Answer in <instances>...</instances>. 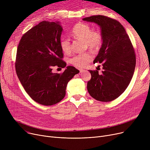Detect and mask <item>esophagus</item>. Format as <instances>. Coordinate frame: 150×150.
Masks as SVG:
<instances>
[{"mask_svg":"<svg viewBox=\"0 0 150 150\" xmlns=\"http://www.w3.org/2000/svg\"><path fill=\"white\" fill-rule=\"evenodd\" d=\"M80 70V72L81 73V72H84L85 71V70H84V69H79Z\"/></svg>","mask_w":150,"mask_h":150,"instance_id":"34e87169","label":"esophagus"}]
</instances>
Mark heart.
Returning <instances> with one entry per match:
<instances>
[{"mask_svg":"<svg viewBox=\"0 0 150 150\" xmlns=\"http://www.w3.org/2000/svg\"><path fill=\"white\" fill-rule=\"evenodd\" d=\"M72 36L77 39L84 41V45L92 50H98L102 45L103 37L99 31H92L91 27L86 23H78L72 30ZM61 48L65 53L71 52V44L69 39L62 38L60 42ZM91 52H86L74 55L70 59V62L76 67H84L92 59Z\"/></svg>","mask_w":150,"mask_h":150,"instance_id":"b5f03b06","label":"heart"}]
</instances>
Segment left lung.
<instances>
[{
    "label": "left lung",
    "mask_w": 150,
    "mask_h": 150,
    "mask_svg": "<svg viewBox=\"0 0 150 150\" xmlns=\"http://www.w3.org/2000/svg\"><path fill=\"white\" fill-rule=\"evenodd\" d=\"M83 21L100 26L103 42L93 63H102L101 74L89 70L91 79L87 89L90 96L108 102L119 97L128 86L136 67V55L128 34L121 23L105 16L85 18Z\"/></svg>",
    "instance_id": "1"
}]
</instances>
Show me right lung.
<instances>
[{"mask_svg":"<svg viewBox=\"0 0 150 150\" xmlns=\"http://www.w3.org/2000/svg\"><path fill=\"white\" fill-rule=\"evenodd\" d=\"M61 22L42 21L23 35L19 44L16 71L28 96L37 103L52 106L66 96L68 82L80 71L67 66L61 74L53 73L54 66L64 68L62 61Z\"/></svg>","mask_w":150,"mask_h":150,"instance_id":"1","label":"right lung"}]
</instances>
